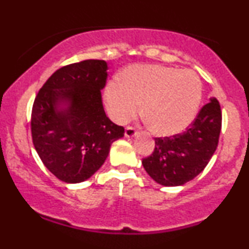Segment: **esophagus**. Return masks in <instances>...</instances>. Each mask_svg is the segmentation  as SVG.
<instances>
[{
	"mask_svg": "<svg viewBox=\"0 0 249 249\" xmlns=\"http://www.w3.org/2000/svg\"><path fill=\"white\" fill-rule=\"evenodd\" d=\"M137 136V131L136 128L131 127V126H127L126 128H125V137L126 138H132V137Z\"/></svg>",
	"mask_w": 249,
	"mask_h": 249,
	"instance_id": "esophagus-1",
	"label": "esophagus"
}]
</instances>
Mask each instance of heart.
<instances>
[{
    "label": "heart",
    "mask_w": 249,
    "mask_h": 249,
    "mask_svg": "<svg viewBox=\"0 0 249 249\" xmlns=\"http://www.w3.org/2000/svg\"><path fill=\"white\" fill-rule=\"evenodd\" d=\"M199 77L190 70L162 65H133L122 81L108 82L104 91L111 118L126 123L142 110L159 136H174L192 124L201 103Z\"/></svg>",
    "instance_id": "heart-1"
}]
</instances>
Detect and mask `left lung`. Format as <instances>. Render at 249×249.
Here are the masks:
<instances>
[{"mask_svg": "<svg viewBox=\"0 0 249 249\" xmlns=\"http://www.w3.org/2000/svg\"><path fill=\"white\" fill-rule=\"evenodd\" d=\"M221 108L215 97L202 107L185 132L156 138L154 151L142 166L162 186H181L204 171L218 147Z\"/></svg>", "mask_w": 249, "mask_h": 249, "instance_id": "obj_1", "label": "left lung"}]
</instances>
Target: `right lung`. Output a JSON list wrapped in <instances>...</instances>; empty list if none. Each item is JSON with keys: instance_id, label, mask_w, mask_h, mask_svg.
<instances>
[{"instance_id": "1", "label": "right lung", "mask_w": 249, "mask_h": 249, "mask_svg": "<svg viewBox=\"0 0 249 249\" xmlns=\"http://www.w3.org/2000/svg\"><path fill=\"white\" fill-rule=\"evenodd\" d=\"M107 63L88 59L58 69L37 93L31 136L39 158L56 178L78 184L107 160L124 127L107 117L102 92Z\"/></svg>"}]
</instances>
